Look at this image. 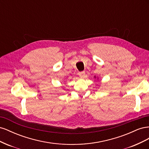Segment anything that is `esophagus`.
I'll list each match as a JSON object with an SVG mask.
<instances>
[{
  "label": "esophagus",
  "mask_w": 149,
  "mask_h": 149,
  "mask_svg": "<svg viewBox=\"0 0 149 149\" xmlns=\"http://www.w3.org/2000/svg\"><path fill=\"white\" fill-rule=\"evenodd\" d=\"M78 75H79V77H81V78H84V76H85V72L84 71L79 72Z\"/></svg>",
  "instance_id": "obj_1"
}]
</instances>
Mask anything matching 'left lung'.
Segmentation results:
<instances>
[{
	"label": "left lung",
	"instance_id": "1",
	"mask_svg": "<svg viewBox=\"0 0 149 149\" xmlns=\"http://www.w3.org/2000/svg\"><path fill=\"white\" fill-rule=\"evenodd\" d=\"M94 78H96V76H94Z\"/></svg>",
	"mask_w": 149,
	"mask_h": 149
}]
</instances>
